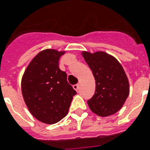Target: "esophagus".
I'll list each match as a JSON object with an SVG mask.
<instances>
[{
    "instance_id": "34e87169",
    "label": "esophagus",
    "mask_w": 150,
    "mask_h": 150,
    "mask_svg": "<svg viewBox=\"0 0 150 150\" xmlns=\"http://www.w3.org/2000/svg\"><path fill=\"white\" fill-rule=\"evenodd\" d=\"M73 88L76 90V91H78V89H79V85H78V84L74 85V86H73Z\"/></svg>"
}]
</instances>
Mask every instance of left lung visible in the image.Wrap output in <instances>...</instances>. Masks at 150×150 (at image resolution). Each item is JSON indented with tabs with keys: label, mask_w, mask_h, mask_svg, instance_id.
<instances>
[{
	"label": "left lung",
	"mask_w": 150,
	"mask_h": 150,
	"mask_svg": "<svg viewBox=\"0 0 150 150\" xmlns=\"http://www.w3.org/2000/svg\"><path fill=\"white\" fill-rule=\"evenodd\" d=\"M83 56L95 79V95L87 101L90 109L100 116L114 114L121 109L129 94V83L122 67L114 57L104 52Z\"/></svg>",
	"instance_id": "8db88e82"
}]
</instances>
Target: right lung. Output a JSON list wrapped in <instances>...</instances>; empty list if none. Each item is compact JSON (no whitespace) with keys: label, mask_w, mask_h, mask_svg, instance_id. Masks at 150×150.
<instances>
[{"label":"right lung","mask_w":150,"mask_h":150,"mask_svg":"<svg viewBox=\"0 0 150 150\" xmlns=\"http://www.w3.org/2000/svg\"><path fill=\"white\" fill-rule=\"evenodd\" d=\"M64 52L46 50L36 55L22 79V92L30 113L42 122L55 124L67 114L76 91L59 66Z\"/></svg>","instance_id":"obj_1"}]
</instances>
